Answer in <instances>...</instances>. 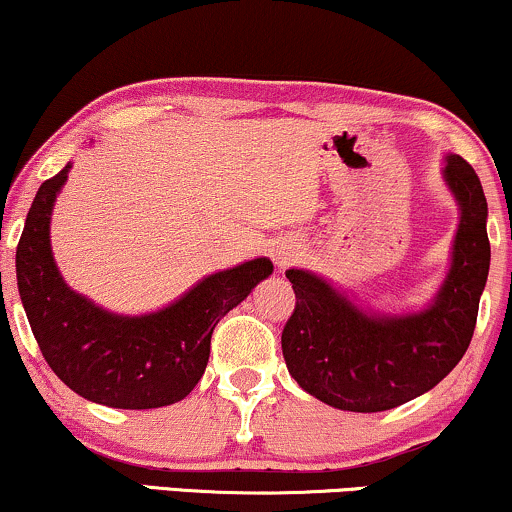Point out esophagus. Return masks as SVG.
Listing matches in <instances>:
<instances>
[{"label": "esophagus", "instance_id": "34e87169", "mask_svg": "<svg viewBox=\"0 0 512 512\" xmlns=\"http://www.w3.org/2000/svg\"><path fill=\"white\" fill-rule=\"evenodd\" d=\"M274 257H276L278 267H286V264H290L297 257V250L295 248H276Z\"/></svg>", "mask_w": 512, "mask_h": 512}]
</instances>
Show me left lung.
<instances>
[{
  "label": "left lung",
  "mask_w": 512,
  "mask_h": 512,
  "mask_svg": "<svg viewBox=\"0 0 512 512\" xmlns=\"http://www.w3.org/2000/svg\"><path fill=\"white\" fill-rule=\"evenodd\" d=\"M442 174L461 222L449 274L428 309L366 312L326 278L286 271L297 302L281 335L283 359L297 385L323 404L357 413L394 409L432 390L463 359L489 276L487 198L461 155H446Z\"/></svg>",
  "instance_id": "8db88e82"
}]
</instances>
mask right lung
Instances as JSON below:
<instances>
[{
    "mask_svg": "<svg viewBox=\"0 0 512 512\" xmlns=\"http://www.w3.org/2000/svg\"><path fill=\"white\" fill-rule=\"evenodd\" d=\"M70 167L40 186L16 248L18 293L42 357L70 390L96 404L139 411L181 401L203 378L219 319L274 264L257 257L217 271L151 314L106 312L68 288L51 255V210Z\"/></svg>",
    "mask_w": 512,
    "mask_h": 512,
    "instance_id": "1",
    "label": "right lung"
}]
</instances>
